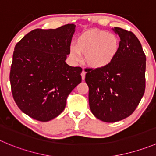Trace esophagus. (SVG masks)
I'll return each instance as SVG.
<instances>
[{"label": "esophagus", "mask_w": 156, "mask_h": 156, "mask_svg": "<svg viewBox=\"0 0 156 156\" xmlns=\"http://www.w3.org/2000/svg\"><path fill=\"white\" fill-rule=\"evenodd\" d=\"M81 78H82V80L84 79V78H85V72H84V70L82 71V72H81Z\"/></svg>", "instance_id": "34e87169"}]
</instances>
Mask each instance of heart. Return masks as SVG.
I'll use <instances>...</instances> for the list:
<instances>
[{
	"mask_svg": "<svg viewBox=\"0 0 156 156\" xmlns=\"http://www.w3.org/2000/svg\"><path fill=\"white\" fill-rule=\"evenodd\" d=\"M120 49L118 37L113 33L91 30L84 32L77 39L76 44L70 48V54L75 60L85 56L86 64L99 69L109 66Z\"/></svg>",
	"mask_w": 156,
	"mask_h": 156,
	"instance_id": "heart-1",
	"label": "heart"
}]
</instances>
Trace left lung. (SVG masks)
Here are the masks:
<instances>
[{"label": "left lung", "instance_id": "obj_1", "mask_svg": "<svg viewBox=\"0 0 156 156\" xmlns=\"http://www.w3.org/2000/svg\"><path fill=\"white\" fill-rule=\"evenodd\" d=\"M120 38V49L109 66L86 69L89 106L97 118L113 123L130 116L140 104L146 87V55L131 31L114 27Z\"/></svg>", "mask_w": 156, "mask_h": 156}]
</instances>
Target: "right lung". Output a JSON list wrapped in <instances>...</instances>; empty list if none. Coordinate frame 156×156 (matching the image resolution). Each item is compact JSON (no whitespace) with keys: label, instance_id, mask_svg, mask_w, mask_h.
Listing matches in <instances>:
<instances>
[{"label":"right lung","instance_id":"add662e5","mask_svg":"<svg viewBox=\"0 0 156 156\" xmlns=\"http://www.w3.org/2000/svg\"><path fill=\"white\" fill-rule=\"evenodd\" d=\"M75 27L36 29L15 46L10 72L12 94L31 118L47 122L58 116L69 94L81 83L82 69L66 62Z\"/></svg>","mask_w":156,"mask_h":156}]
</instances>
